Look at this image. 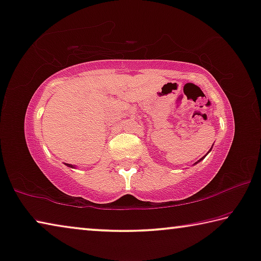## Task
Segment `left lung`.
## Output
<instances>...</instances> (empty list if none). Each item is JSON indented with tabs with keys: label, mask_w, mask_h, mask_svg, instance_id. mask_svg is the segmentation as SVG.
<instances>
[{
	"label": "left lung",
	"mask_w": 261,
	"mask_h": 261,
	"mask_svg": "<svg viewBox=\"0 0 261 261\" xmlns=\"http://www.w3.org/2000/svg\"><path fill=\"white\" fill-rule=\"evenodd\" d=\"M211 149H212V147H211ZM201 159H204V157H203V158H201ZM201 159H199V161H198V162H200V161H201ZM198 162H197V163H198ZM197 163H196V164H197Z\"/></svg>",
	"instance_id": "left-lung-1"
}]
</instances>
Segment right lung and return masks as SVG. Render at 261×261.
<instances>
[{"instance_id":"add662e5","label":"right lung","mask_w":261,"mask_h":261,"mask_svg":"<svg viewBox=\"0 0 261 261\" xmlns=\"http://www.w3.org/2000/svg\"><path fill=\"white\" fill-rule=\"evenodd\" d=\"M67 165L69 166V168H73V166H72V165H70V164H67Z\"/></svg>"}]
</instances>
